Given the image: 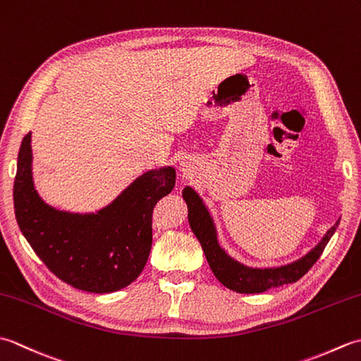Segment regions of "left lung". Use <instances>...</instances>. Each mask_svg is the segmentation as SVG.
Returning <instances> with one entry per match:
<instances>
[{
    "instance_id": "obj_1",
    "label": "left lung",
    "mask_w": 361,
    "mask_h": 361,
    "mask_svg": "<svg viewBox=\"0 0 361 361\" xmlns=\"http://www.w3.org/2000/svg\"><path fill=\"white\" fill-rule=\"evenodd\" d=\"M183 198L188 204L190 229L200 242L212 273L226 288L237 291V293H262V291L301 279L319 259V256L323 255L326 245L331 240V237L340 224L338 219L317 247L309 251L304 257L295 260V262L276 268H251L237 262L220 247L216 225H214L211 214L200 195L190 186H186L183 189Z\"/></svg>"
}]
</instances>
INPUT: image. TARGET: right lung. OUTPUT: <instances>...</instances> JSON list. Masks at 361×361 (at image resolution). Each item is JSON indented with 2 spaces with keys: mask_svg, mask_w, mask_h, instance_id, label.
<instances>
[{
  "mask_svg": "<svg viewBox=\"0 0 361 361\" xmlns=\"http://www.w3.org/2000/svg\"><path fill=\"white\" fill-rule=\"evenodd\" d=\"M175 169L142 173L105 208L68 212L43 202L34 186L30 133L23 137L13 183L18 226L35 255L59 279L90 293L130 286L152 248V211L175 186Z\"/></svg>",
  "mask_w": 361,
  "mask_h": 361,
  "instance_id": "add662e5",
  "label": "right lung"
}]
</instances>
